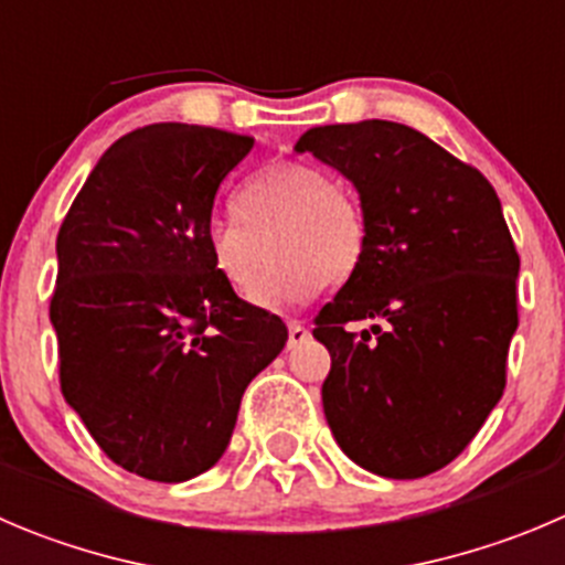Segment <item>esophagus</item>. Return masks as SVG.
<instances>
[{
  "label": "esophagus",
  "mask_w": 565,
  "mask_h": 565,
  "mask_svg": "<svg viewBox=\"0 0 565 565\" xmlns=\"http://www.w3.org/2000/svg\"><path fill=\"white\" fill-rule=\"evenodd\" d=\"M308 338H310L308 327L299 324V321H291V324H288V349L299 347V343H305Z\"/></svg>",
  "instance_id": "34e87169"
}]
</instances>
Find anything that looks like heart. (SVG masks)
<instances>
[{"mask_svg": "<svg viewBox=\"0 0 565 565\" xmlns=\"http://www.w3.org/2000/svg\"><path fill=\"white\" fill-rule=\"evenodd\" d=\"M233 213L235 218L207 230V252L230 286L252 299L277 250L273 279L257 297L266 308L305 302L321 282L338 286L366 252V218L358 199L324 169L302 160L257 171L235 193Z\"/></svg>", "mask_w": 565, "mask_h": 565, "instance_id": "b5f03b06", "label": "heart"}]
</instances>
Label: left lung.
Listing matches in <instances>:
<instances>
[{
	"label": "left lung",
	"mask_w": 565,
	"mask_h": 565,
	"mask_svg": "<svg viewBox=\"0 0 565 565\" xmlns=\"http://www.w3.org/2000/svg\"><path fill=\"white\" fill-rule=\"evenodd\" d=\"M299 154L354 185L366 252L316 319L332 358L321 405L366 471L416 480L452 463L504 391L519 255L491 182L396 121L310 127ZM373 321L360 337L352 320Z\"/></svg>",
	"instance_id": "left-lung-1"
}]
</instances>
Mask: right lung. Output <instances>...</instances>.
I'll list each match as a JSON object with an SVG mask.
<instances>
[{
    "mask_svg": "<svg viewBox=\"0 0 565 565\" xmlns=\"http://www.w3.org/2000/svg\"><path fill=\"white\" fill-rule=\"evenodd\" d=\"M252 143L196 125L118 138L57 233L63 396L102 452L147 480L216 466L246 385L288 341L207 252L213 199Z\"/></svg>",
    "mask_w": 565,
    "mask_h": 565,
    "instance_id": "1",
    "label": "right lung"
}]
</instances>
